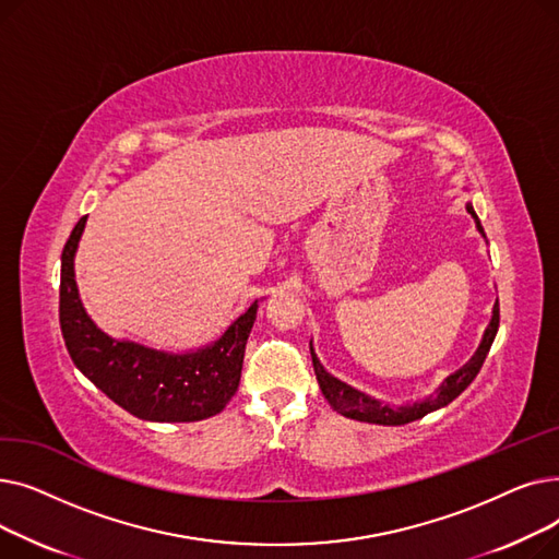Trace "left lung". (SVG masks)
I'll return each mask as SVG.
<instances>
[{
    "mask_svg": "<svg viewBox=\"0 0 559 559\" xmlns=\"http://www.w3.org/2000/svg\"><path fill=\"white\" fill-rule=\"evenodd\" d=\"M466 211L474 215L478 230L485 235V230L480 226V219H478L472 203L466 205ZM498 321H501V314H498V301H496L491 321H489L485 337H483V342L476 350V356L468 360L460 371H455L453 376H449L444 380V385L439 388L437 396H430L421 403L403 405V407H392L388 403H380V401H376V399H371V396H367V394H362L354 388H348L346 383H342V380L333 378L324 367H321V362L312 354V367H314L317 383L321 388V394H324L326 401L333 405V409H337V413L344 415V417L358 419V421H369V424H383V426H403V424H409V421H417V419L426 417L428 413H432V409L449 405L453 399H457L468 385H472V380L478 376V371H480V367H483V362L489 354L491 342H493L496 331H498ZM310 350H312V346H310Z\"/></svg>",
    "mask_w": 559,
    "mask_h": 559,
    "instance_id": "left-lung-1",
    "label": "left lung"
}]
</instances>
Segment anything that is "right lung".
Here are the masks:
<instances>
[{"instance_id": "1", "label": "right lung", "mask_w": 559, "mask_h": 559, "mask_svg": "<svg viewBox=\"0 0 559 559\" xmlns=\"http://www.w3.org/2000/svg\"><path fill=\"white\" fill-rule=\"evenodd\" d=\"M87 217L70 233L61 255L58 319L68 354L79 371L110 401L144 421H199L226 407L238 392L245 346L258 301L211 346L171 356L102 333L85 314L74 281V253Z\"/></svg>"}]
</instances>
